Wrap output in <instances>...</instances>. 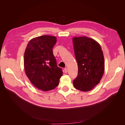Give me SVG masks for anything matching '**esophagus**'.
<instances>
[{"mask_svg": "<svg viewBox=\"0 0 125 125\" xmlns=\"http://www.w3.org/2000/svg\"><path fill=\"white\" fill-rule=\"evenodd\" d=\"M64 70V71L65 73H67V71H68V69H67V68H65Z\"/></svg>", "mask_w": 125, "mask_h": 125, "instance_id": "1", "label": "esophagus"}]
</instances>
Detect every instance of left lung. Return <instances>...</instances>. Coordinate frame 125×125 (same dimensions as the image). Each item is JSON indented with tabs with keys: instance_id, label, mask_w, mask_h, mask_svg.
I'll return each instance as SVG.
<instances>
[{
	"instance_id": "8db88e82",
	"label": "left lung",
	"mask_w": 125,
	"mask_h": 125,
	"mask_svg": "<svg viewBox=\"0 0 125 125\" xmlns=\"http://www.w3.org/2000/svg\"><path fill=\"white\" fill-rule=\"evenodd\" d=\"M78 65V75L74 87L81 91H89L99 83L104 71V59L100 45L86 36L73 39Z\"/></svg>"
}]
</instances>
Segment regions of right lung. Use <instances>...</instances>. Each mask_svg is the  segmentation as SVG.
<instances>
[{
	"mask_svg": "<svg viewBox=\"0 0 125 125\" xmlns=\"http://www.w3.org/2000/svg\"><path fill=\"white\" fill-rule=\"evenodd\" d=\"M56 42V37L53 36L36 37L29 42L25 51L24 64L26 75L35 87L43 91L55 89L63 75L52 52Z\"/></svg>",
	"mask_w": 125,
	"mask_h": 125,
	"instance_id": "1",
	"label": "right lung"
}]
</instances>
